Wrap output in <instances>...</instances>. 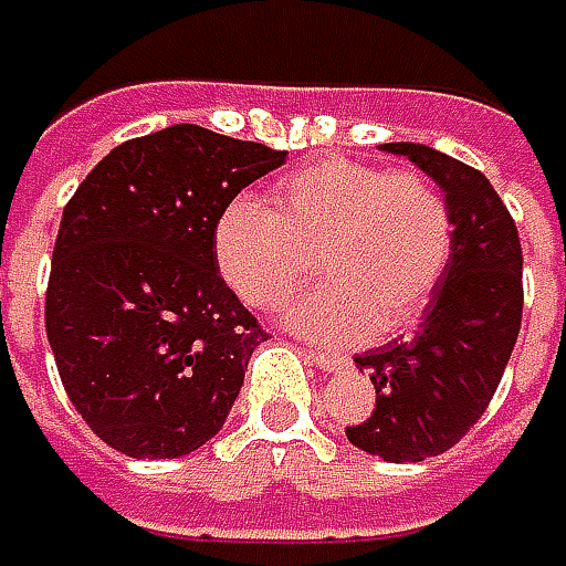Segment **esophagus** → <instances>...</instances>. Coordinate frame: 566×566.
I'll use <instances>...</instances> for the list:
<instances>
[{"mask_svg": "<svg viewBox=\"0 0 566 566\" xmlns=\"http://www.w3.org/2000/svg\"><path fill=\"white\" fill-rule=\"evenodd\" d=\"M298 350H302V356L315 359L322 369H340V366H344V356L334 354V350H325V347H315V344H298Z\"/></svg>", "mask_w": 566, "mask_h": 566, "instance_id": "1", "label": "esophagus"}]
</instances>
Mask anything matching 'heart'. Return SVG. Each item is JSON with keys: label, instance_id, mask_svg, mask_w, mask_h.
<instances>
[{"label": "heart", "instance_id": "heart-1", "mask_svg": "<svg viewBox=\"0 0 566 566\" xmlns=\"http://www.w3.org/2000/svg\"><path fill=\"white\" fill-rule=\"evenodd\" d=\"M212 254L251 308H276L315 254L325 286L290 305V325L359 340L401 331L430 308L455 254V216L423 171L325 156L280 178L268 207L229 203L212 229Z\"/></svg>", "mask_w": 566, "mask_h": 566}]
</instances>
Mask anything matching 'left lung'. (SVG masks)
<instances>
[{
	"instance_id": "1",
	"label": "left lung",
	"mask_w": 566,
	"mask_h": 566,
	"mask_svg": "<svg viewBox=\"0 0 566 566\" xmlns=\"http://www.w3.org/2000/svg\"><path fill=\"white\" fill-rule=\"evenodd\" d=\"M430 175L455 216V254L420 327L356 356L376 408L347 427L356 449L385 462H423L452 449L494 398L523 325V248L491 181L420 143H385Z\"/></svg>"
}]
</instances>
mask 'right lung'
Here are the masks:
<instances>
[{
  "instance_id": "add662e5",
  "label": "right lung",
  "mask_w": 566,
  "mask_h": 566,
  "mask_svg": "<svg viewBox=\"0 0 566 566\" xmlns=\"http://www.w3.org/2000/svg\"><path fill=\"white\" fill-rule=\"evenodd\" d=\"M286 153L175 124L127 139L72 193L53 244L46 340L82 420L129 459L210 442L268 337L226 286L212 229Z\"/></svg>"
}]
</instances>
